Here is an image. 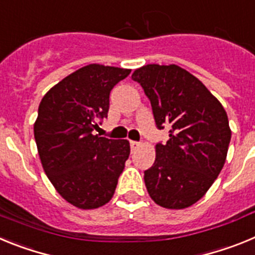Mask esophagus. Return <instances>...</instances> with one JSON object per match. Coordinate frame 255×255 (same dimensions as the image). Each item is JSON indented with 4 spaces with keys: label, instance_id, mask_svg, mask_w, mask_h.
<instances>
[{
    "label": "esophagus",
    "instance_id": "34e87169",
    "mask_svg": "<svg viewBox=\"0 0 255 255\" xmlns=\"http://www.w3.org/2000/svg\"><path fill=\"white\" fill-rule=\"evenodd\" d=\"M140 145H141L140 141H135V140H131V141H130V147H131V149H132V150L138 149V148L140 147Z\"/></svg>",
    "mask_w": 255,
    "mask_h": 255
}]
</instances>
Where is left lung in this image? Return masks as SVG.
Here are the masks:
<instances>
[{"mask_svg":"<svg viewBox=\"0 0 255 255\" xmlns=\"http://www.w3.org/2000/svg\"><path fill=\"white\" fill-rule=\"evenodd\" d=\"M131 78L149 98L157 128L170 126V139L155 145L154 163L144 171L148 194L163 208H188L224 167L231 139L226 111L199 79L177 65H145Z\"/></svg>","mask_w":255,"mask_h":255,"instance_id":"8db88e82","label":"left lung"}]
</instances>
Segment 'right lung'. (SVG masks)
<instances>
[{
    "instance_id": "add662e5",
    "label": "right lung",
    "mask_w": 255,
    "mask_h": 255,
    "mask_svg": "<svg viewBox=\"0 0 255 255\" xmlns=\"http://www.w3.org/2000/svg\"><path fill=\"white\" fill-rule=\"evenodd\" d=\"M130 71L87 65L52 87L40 101L34 123L40 162L58 194L76 208L108 203L129 158V140L93 131L97 121L107 117L112 88Z\"/></svg>"
}]
</instances>
